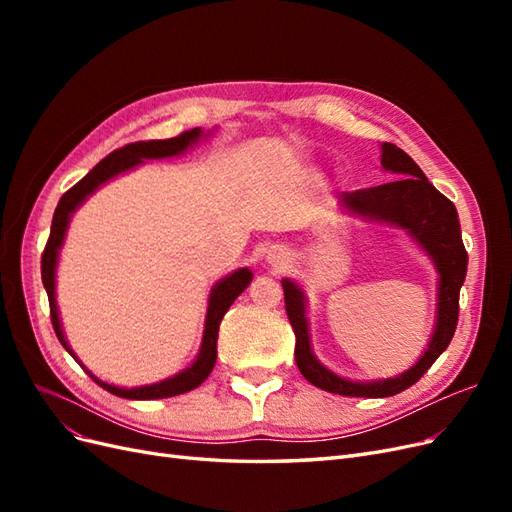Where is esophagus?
<instances>
[{
	"label": "esophagus",
	"instance_id": "34e87169",
	"mask_svg": "<svg viewBox=\"0 0 512 512\" xmlns=\"http://www.w3.org/2000/svg\"><path fill=\"white\" fill-rule=\"evenodd\" d=\"M280 258H286V254L284 252H275V254H271V260L275 262V260H280Z\"/></svg>",
	"mask_w": 512,
	"mask_h": 512
}]
</instances>
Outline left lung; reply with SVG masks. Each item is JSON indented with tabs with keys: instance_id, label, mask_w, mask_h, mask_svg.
<instances>
[{
	"instance_id": "8db88e82",
	"label": "left lung",
	"mask_w": 512,
	"mask_h": 512,
	"mask_svg": "<svg viewBox=\"0 0 512 512\" xmlns=\"http://www.w3.org/2000/svg\"><path fill=\"white\" fill-rule=\"evenodd\" d=\"M380 149L382 168L399 175V179L378 185V188L339 194V205L367 222H382L406 230V235L429 256L440 275L436 327H433L421 359L404 374L371 382L346 380L316 359L312 342H309L305 292L288 277L282 280L286 314L294 337H297L294 361H297L299 371L318 389L346 397H391L423 378L455 335L459 320V290L468 271V252L461 241L455 205L433 188L423 170L404 149L393 143H382Z\"/></svg>"
}]
</instances>
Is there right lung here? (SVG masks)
Masks as SVG:
<instances>
[{"label": "right lung", "instance_id": "right-lung-1", "mask_svg": "<svg viewBox=\"0 0 512 512\" xmlns=\"http://www.w3.org/2000/svg\"><path fill=\"white\" fill-rule=\"evenodd\" d=\"M207 136L203 134L200 128L183 132L175 138H166V141H141V143H130L126 147H121L117 151H113L111 156H106L102 162H98L89 173L70 188L64 196L59 198V205L53 213V224H51V237L46 241L44 254H42V284L46 288V294H49V305H51V320H53V329L57 333V339L61 342L74 361L76 354L72 352V348L66 342L64 329H61V320H59V309H57V299H55V271H57V260H59V250L64 245L66 232H68V224L72 220V213L79 209L85 200L94 194L100 185H104L106 181L115 179L117 175L128 173V170L141 166L145 160H164V158H173V156H181L183 151H188L190 147H194L200 138ZM252 271L250 269H237L232 271L230 275H226L224 280H220L211 288L209 294V305H207V316H205V333H203V344H200L198 356L194 359V363L190 367H185L179 374H175L173 378L160 380L156 384H145V386H132V389H126V386H115L102 382L100 378H96L91 371L81 363V367L87 371L91 380H96L104 391L113 393L117 397L123 399H164V397H175L181 393H188L196 386L203 384L211 369L215 365V359H218V331H220V322L224 318V314L228 312V307L235 303V299L239 294L250 286L252 282Z\"/></svg>", "mask_w": 512, "mask_h": 512}]
</instances>
